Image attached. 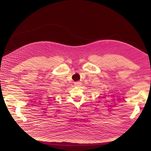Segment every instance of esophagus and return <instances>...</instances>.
<instances>
[{
    "label": "esophagus",
    "instance_id": "esophagus-1",
    "mask_svg": "<svg viewBox=\"0 0 151 151\" xmlns=\"http://www.w3.org/2000/svg\"><path fill=\"white\" fill-rule=\"evenodd\" d=\"M81 84H82V83L80 82H75V86H80V85H81Z\"/></svg>",
    "mask_w": 151,
    "mask_h": 151
}]
</instances>
